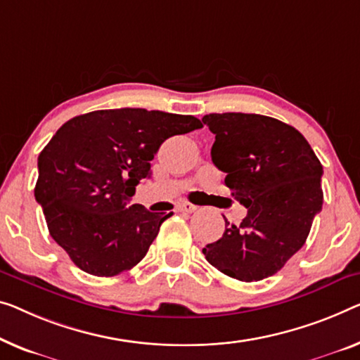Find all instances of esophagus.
I'll list each match as a JSON object with an SVG mask.
<instances>
[{"label": "esophagus", "instance_id": "1", "mask_svg": "<svg viewBox=\"0 0 360 360\" xmlns=\"http://www.w3.org/2000/svg\"><path fill=\"white\" fill-rule=\"evenodd\" d=\"M178 210L179 212H186V213H194L197 210V207L194 205V203L191 202H182L178 205Z\"/></svg>", "mask_w": 360, "mask_h": 360}]
</instances>
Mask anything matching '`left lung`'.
<instances>
[{
    "label": "left lung",
    "mask_w": 360,
    "mask_h": 360,
    "mask_svg": "<svg viewBox=\"0 0 360 360\" xmlns=\"http://www.w3.org/2000/svg\"><path fill=\"white\" fill-rule=\"evenodd\" d=\"M212 162L248 208L240 224L203 248L208 264L239 281L275 275L302 248L323 203L320 160L297 129L262 115L212 112Z\"/></svg>",
    "instance_id": "obj_1"
}]
</instances>
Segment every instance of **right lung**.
I'll use <instances>...</instances> for the list:
<instances>
[{"mask_svg":"<svg viewBox=\"0 0 360 360\" xmlns=\"http://www.w3.org/2000/svg\"><path fill=\"white\" fill-rule=\"evenodd\" d=\"M203 127L191 115L100 110L69 120L39 155L35 198L51 238L80 270L115 276L146 257L173 213L129 198L166 139Z\"/></svg>","mask_w":360,"mask_h":360,"instance_id":"add662e5","label":"right lung"}]
</instances>
